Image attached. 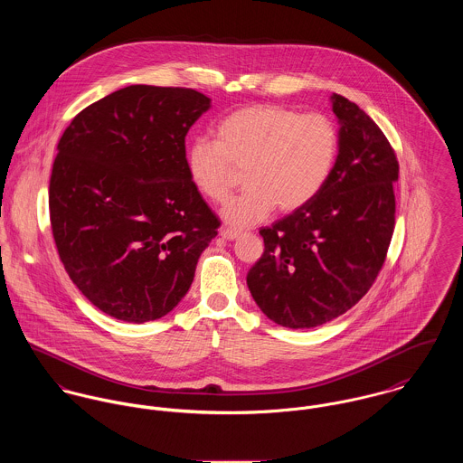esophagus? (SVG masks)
I'll return each mask as SVG.
<instances>
[{
  "label": "esophagus",
  "instance_id": "34e87169",
  "mask_svg": "<svg viewBox=\"0 0 463 463\" xmlns=\"http://www.w3.org/2000/svg\"><path fill=\"white\" fill-rule=\"evenodd\" d=\"M220 236H222L223 240H227V241H234V240H238V238L241 236V232L232 231V229H222V231H220Z\"/></svg>",
  "mask_w": 463,
  "mask_h": 463
}]
</instances>
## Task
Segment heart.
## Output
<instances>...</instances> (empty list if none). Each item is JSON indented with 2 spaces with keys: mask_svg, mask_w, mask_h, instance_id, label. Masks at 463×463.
Returning a JSON list of instances; mask_svg holds the SVG:
<instances>
[{
  "mask_svg": "<svg viewBox=\"0 0 463 463\" xmlns=\"http://www.w3.org/2000/svg\"><path fill=\"white\" fill-rule=\"evenodd\" d=\"M337 146V131L323 115L250 104L218 120L214 140L194 138L184 165L194 188L216 204L229 197L234 168H245L247 190L225 204L222 216L232 227H250L275 206L293 213L312 203L332 174Z\"/></svg>",
  "mask_w": 463,
  "mask_h": 463,
  "instance_id": "1",
  "label": "heart"
}]
</instances>
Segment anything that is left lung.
<instances>
[{
  "label": "left lung",
  "mask_w": 463,
  "mask_h": 463,
  "mask_svg": "<svg viewBox=\"0 0 463 463\" xmlns=\"http://www.w3.org/2000/svg\"><path fill=\"white\" fill-rule=\"evenodd\" d=\"M339 124L332 174L307 206L264 227L247 275L259 308L280 326L314 328L354 307L373 286L394 231L398 159L359 106L330 96Z\"/></svg>",
  "instance_id": "obj_1"
}]
</instances>
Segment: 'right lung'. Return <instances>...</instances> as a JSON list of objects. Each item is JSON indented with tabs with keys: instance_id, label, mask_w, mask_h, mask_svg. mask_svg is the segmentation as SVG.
I'll use <instances>...</instances> for the list:
<instances>
[{
	"instance_id": "obj_1",
	"label": "right lung",
	"mask_w": 463,
	"mask_h": 463,
	"mask_svg": "<svg viewBox=\"0 0 463 463\" xmlns=\"http://www.w3.org/2000/svg\"><path fill=\"white\" fill-rule=\"evenodd\" d=\"M209 108L192 89L131 85L78 113L58 142L50 181L58 256L115 319L168 314L218 234L184 165L186 133Z\"/></svg>"
}]
</instances>
